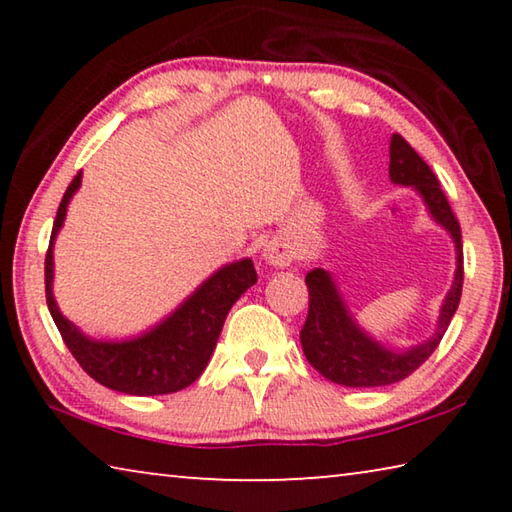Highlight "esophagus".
Instances as JSON below:
<instances>
[{
  "mask_svg": "<svg viewBox=\"0 0 512 512\" xmlns=\"http://www.w3.org/2000/svg\"><path fill=\"white\" fill-rule=\"evenodd\" d=\"M264 262L273 268H287L293 262V250L287 241L275 239L264 248Z\"/></svg>",
  "mask_w": 512,
  "mask_h": 512,
  "instance_id": "esophagus-1",
  "label": "esophagus"
}]
</instances>
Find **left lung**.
Listing matches in <instances>:
<instances>
[{"instance_id":"left-lung-1","label":"left lung","mask_w":512,"mask_h":512,"mask_svg":"<svg viewBox=\"0 0 512 512\" xmlns=\"http://www.w3.org/2000/svg\"><path fill=\"white\" fill-rule=\"evenodd\" d=\"M388 176H391L393 185L411 187L413 192H418L431 219L447 230L456 248V271L452 287H449L443 307H440L436 332L427 341L404 350L388 348L357 323L350 307L345 305L332 273L320 266L307 273L309 314L300 332L302 352L325 379L350 388L391 386L395 381L409 377L413 370H418L445 336L463 291L461 225H458L429 164L397 133L391 137Z\"/></svg>"}]
</instances>
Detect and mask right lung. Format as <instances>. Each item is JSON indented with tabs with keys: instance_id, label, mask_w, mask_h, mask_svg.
I'll return each mask as SVG.
<instances>
[{
	"instance_id": "right-lung-1",
	"label": "right lung",
	"mask_w": 512,
	"mask_h": 512,
	"mask_svg": "<svg viewBox=\"0 0 512 512\" xmlns=\"http://www.w3.org/2000/svg\"><path fill=\"white\" fill-rule=\"evenodd\" d=\"M83 173H76L60 201L45 259V289L51 318L69 352L88 375L126 395H167L183 391L201 377L219 341L232 305L257 282L253 259L244 257L214 271L194 293L146 332L124 341H103L83 334L67 320L54 298V244L63 228L67 205L79 192Z\"/></svg>"
}]
</instances>
